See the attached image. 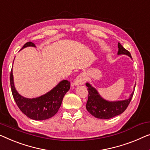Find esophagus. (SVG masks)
Instances as JSON below:
<instances>
[{
    "mask_svg": "<svg viewBox=\"0 0 150 150\" xmlns=\"http://www.w3.org/2000/svg\"><path fill=\"white\" fill-rule=\"evenodd\" d=\"M86 78L85 77L83 74H80L75 78L74 81H73V84L75 86H79V85H83L86 82Z\"/></svg>",
    "mask_w": 150,
    "mask_h": 150,
    "instance_id": "34e87169",
    "label": "esophagus"
}]
</instances>
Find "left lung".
<instances>
[{"label":"left lung","instance_id":"1","mask_svg":"<svg viewBox=\"0 0 150 150\" xmlns=\"http://www.w3.org/2000/svg\"><path fill=\"white\" fill-rule=\"evenodd\" d=\"M118 54H127L131 59V53L123 48L120 43L118 44ZM88 90V99L86 109L91 115L100 119H108L122 114L126 110L132 99L133 92L129 99L118 102H108L102 98L98 91L88 83H86ZM135 91V89H134Z\"/></svg>","mask_w":150,"mask_h":150}]
</instances>
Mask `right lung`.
I'll return each mask as SVG.
<instances>
[{
	"mask_svg": "<svg viewBox=\"0 0 150 150\" xmlns=\"http://www.w3.org/2000/svg\"><path fill=\"white\" fill-rule=\"evenodd\" d=\"M28 46L35 47V44L28 42L21 49ZM10 83L13 98L20 110L31 119L38 120L48 119L55 115L61 107L64 96L70 89V82L63 80L45 95L32 99L25 98L19 95L15 88L12 69Z\"/></svg>",
	"mask_w": 150,
	"mask_h": 150,
	"instance_id": "obj_1",
	"label": "right lung"
}]
</instances>
